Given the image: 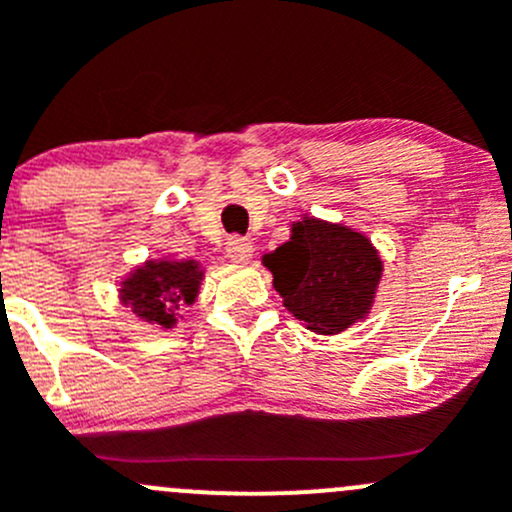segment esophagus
<instances>
[{
    "label": "esophagus",
    "mask_w": 512,
    "mask_h": 512,
    "mask_svg": "<svg viewBox=\"0 0 512 512\" xmlns=\"http://www.w3.org/2000/svg\"><path fill=\"white\" fill-rule=\"evenodd\" d=\"M225 252H227V257H230V260L247 262L252 257V242L247 240V237L232 235V237H227Z\"/></svg>",
    "instance_id": "obj_1"
}]
</instances>
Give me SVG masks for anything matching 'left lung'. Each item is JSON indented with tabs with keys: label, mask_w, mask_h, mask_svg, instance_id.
<instances>
[{
	"label": "left lung",
	"mask_w": 512,
	"mask_h": 512,
	"mask_svg": "<svg viewBox=\"0 0 512 512\" xmlns=\"http://www.w3.org/2000/svg\"><path fill=\"white\" fill-rule=\"evenodd\" d=\"M285 307L307 329L337 334L364 317L381 277V260L359 232L322 220H304L292 237L265 255Z\"/></svg>",
	"instance_id": "obj_1"
}]
</instances>
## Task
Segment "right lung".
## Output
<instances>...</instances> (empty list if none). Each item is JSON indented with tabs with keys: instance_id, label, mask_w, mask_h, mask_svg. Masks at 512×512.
I'll return each instance as SVG.
<instances>
[{
	"instance_id": "obj_1",
	"label": "right lung",
	"mask_w": 512,
	"mask_h": 512,
	"mask_svg": "<svg viewBox=\"0 0 512 512\" xmlns=\"http://www.w3.org/2000/svg\"><path fill=\"white\" fill-rule=\"evenodd\" d=\"M203 272L193 260L188 262H148L138 267L123 289V302L131 304L138 317L170 327L175 322L173 309L190 304L198 294Z\"/></svg>"
}]
</instances>
